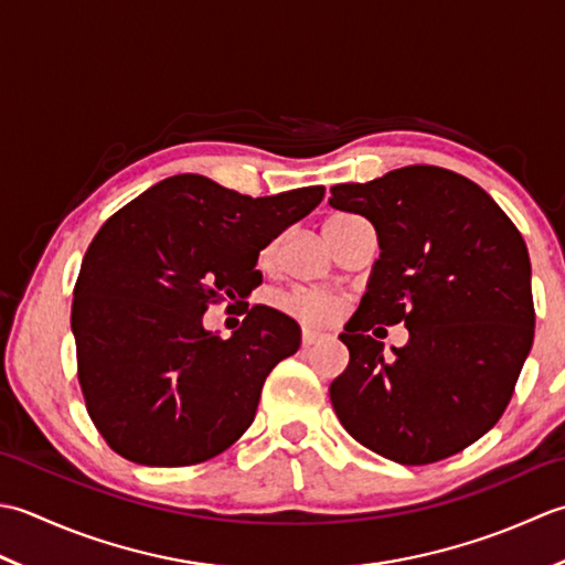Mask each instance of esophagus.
<instances>
[{
    "instance_id": "obj_1",
    "label": "esophagus",
    "mask_w": 565,
    "mask_h": 565,
    "mask_svg": "<svg viewBox=\"0 0 565 565\" xmlns=\"http://www.w3.org/2000/svg\"><path fill=\"white\" fill-rule=\"evenodd\" d=\"M321 339V333L312 329H302V347H315V343Z\"/></svg>"
}]
</instances>
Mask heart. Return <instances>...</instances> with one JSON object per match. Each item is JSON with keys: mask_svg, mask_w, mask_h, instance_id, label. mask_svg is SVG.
Wrapping results in <instances>:
<instances>
[{"mask_svg": "<svg viewBox=\"0 0 565 565\" xmlns=\"http://www.w3.org/2000/svg\"><path fill=\"white\" fill-rule=\"evenodd\" d=\"M343 218H347V214H337V216L327 218V224H324L327 238L331 234V228L339 222H343ZM270 260H273V246L263 250V256H260L263 266H268ZM278 307L285 315L295 317L297 321H302V324H307V327L324 329V327H333L343 317L347 299L337 292H324V290H287L278 297Z\"/></svg>", "mask_w": 565, "mask_h": 565, "instance_id": "heart-1", "label": "heart"}]
</instances>
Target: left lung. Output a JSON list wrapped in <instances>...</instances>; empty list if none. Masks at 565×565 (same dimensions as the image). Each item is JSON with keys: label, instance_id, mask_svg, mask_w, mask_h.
<instances>
[{"label": "left lung", "instance_id": "1", "mask_svg": "<svg viewBox=\"0 0 565 565\" xmlns=\"http://www.w3.org/2000/svg\"><path fill=\"white\" fill-rule=\"evenodd\" d=\"M333 210L375 226L380 258L341 341L351 361L329 387L355 441L402 466L444 460L508 409L534 341L532 263L520 228L473 180L436 166L331 188ZM405 320L385 360L366 333Z\"/></svg>", "mask_w": 565, "mask_h": 565}]
</instances>
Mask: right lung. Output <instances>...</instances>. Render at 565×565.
<instances>
[{"instance_id": "1", "label": "right lung", "mask_w": 565, "mask_h": 565, "mask_svg": "<svg viewBox=\"0 0 565 565\" xmlns=\"http://www.w3.org/2000/svg\"><path fill=\"white\" fill-rule=\"evenodd\" d=\"M321 200L319 185L248 198L188 172L102 224L77 275L71 324L85 407L111 451L180 468L241 439L268 373L297 353L299 327L246 302L241 327L222 339L202 315L256 290L258 253Z\"/></svg>"}]
</instances>
